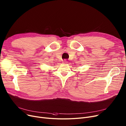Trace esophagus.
<instances>
[{
  "instance_id": "esophagus-1",
  "label": "esophagus",
  "mask_w": 126,
  "mask_h": 126,
  "mask_svg": "<svg viewBox=\"0 0 126 126\" xmlns=\"http://www.w3.org/2000/svg\"><path fill=\"white\" fill-rule=\"evenodd\" d=\"M63 62V63H68V62L67 61L66 59H64Z\"/></svg>"
}]
</instances>
